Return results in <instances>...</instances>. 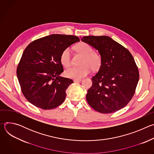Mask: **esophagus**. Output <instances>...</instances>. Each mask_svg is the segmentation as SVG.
Returning a JSON list of instances; mask_svg holds the SVG:
<instances>
[{
    "label": "esophagus",
    "mask_w": 154,
    "mask_h": 154,
    "mask_svg": "<svg viewBox=\"0 0 154 154\" xmlns=\"http://www.w3.org/2000/svg\"><path fill=\"white\" fill-rule=\"evenodd\" d=\"M82 81V79H74V83H77V82H80Z\"/></svg>",
    "instance_id": "34e87169"
}]
</instances>
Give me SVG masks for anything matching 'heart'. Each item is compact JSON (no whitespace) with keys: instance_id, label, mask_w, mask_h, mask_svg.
Returning a JSON list of instances; mask_svg holds the SVG:
<instances>
[{"instance_id":"heart-1","label":"heart","mask_w":154,"mask_h":154,"mask_svg":"<svg viewBox=\"0 0 154 154\" xmlns=\"http://www.w3.org/2000/svg\"><path fill=\"white\" fill-rule=\"evenodd\" d=\"M75 49L83 55L80 61V66H73L64 72L67 77L80 79L89 74L91 71L98 69L101 65V57L99 54L93 51V48L87 43L80 42L75 46ZM60 61L64 67H69L71 65V51L69 48H66L60 56Z\"/></svg>"}]
</instances>
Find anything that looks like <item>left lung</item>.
<instances>
[{"mask_svg":"<svg viewBox=\"0 0 154 154\" xmlns=\"http://www.w3.org/2000/svg\"><path fill=\"white\" fill-rule=\"evenodd\" d=\"M82 41L97 49L101 57L98 72L86 97L101 113H112L125 107L132 99L139 80V71L130 52L107 36H86Z\"/></svg>","mask_w":154,"mask_h":154,"instance_id":"1","label":"left lung"}]
</instances>
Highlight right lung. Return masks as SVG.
<instances>
[{
  "mask_svg": "<svg viewBox=\"0 0 154 154\" xmlns=\"http://www.w3.org/2000/svg\"><path fill=\"white\" fill-rule=\"evenodd\" d=\"M74 35L53 34L36 39L24 50L17 67L20 89L35 106L51 109L64 100L72 79L60 76L64 71L60 56L66 48L79 41Z\"/></svg>",
  "mask_w": 154,
  "mask_h": 154,
  "instance_id": "obj_1",
  "label": "right lung"
}]
</instances>
